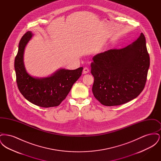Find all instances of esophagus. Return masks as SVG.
<instances>
[{
	"instance_id": "1",
	"label": "esophagus",
	"mask_w": 161,
	"mask_h": 161,
	"mask_svg": "<svg viewBox=\"0 0 161 161\" xmlns=\"http://www.w3.org/2000/svg\"><path fill=\"white\" fill-rule=\"evenodd\" d=\"M89 69L88 68H84V69H83V74H87V73H89Z\"/></svg>"
}]
</instances>
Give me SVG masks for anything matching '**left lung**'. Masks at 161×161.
<instances>
[{"mask_svg": "<svg viewBox=\"0 0 161 161\" xmlns=\"http://www.w3.org/2000/svg\"><path fill=\"white\" fill-rule=\"evenodd\" d=\"M92 59V92L102 104L121 105L135 99L143 91L150 66L143 33L129 46L109 49Z\"/></svg>", "mask_w": 161, "mask_h": 161, "instance_id": "1", "label": "left lung"}]
</instances>
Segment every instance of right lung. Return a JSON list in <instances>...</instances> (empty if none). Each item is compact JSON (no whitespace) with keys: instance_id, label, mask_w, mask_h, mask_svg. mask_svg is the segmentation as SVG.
<instances>
[{"instance_id":"1","label":"right lung","mask_w":161,"mask_h":161,"mask_svg":"<svg viewBox=\"0 0 161 161\" xmlns=\"http://www.w3.org/2000/svg\"><path fill=\"white\" fill-rule=\"evenodd\" d=\"M32 36L30 31L23 35L15 57L14 68L18 89L26 100L39 107L58 106L66 98L73 84L81 75L83 68L75 70L60 69L53 75L43 78L31 77L25 68L23 53Z\"/></svg>"}]
</instances>
